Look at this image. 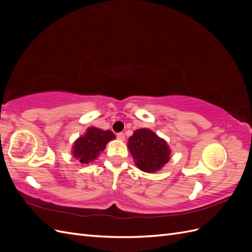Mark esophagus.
<instances>
[{
	"label": "esophagus",
	"instance_id": "esophagus-1",
	"mask_svg": "<svg viewBox=\"0 0 252 252\" xmlns=\"http://www.w3.org/2000/svg\"><path fill=\"white\" fill-rule=\"evenodd\" d=\"M117 138H118L119 140H121V141H124V140H125V133L119 132V133L117 134Z\"/></svg>",
	"mask_w": 252,
	"mask_h": 252
}]
</instances>
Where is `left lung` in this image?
<instances>
[{
    "label": "left lung",
    "instance_id": "obj_1",
    "mask_svg": "<svg viewBox=\"0 0 252 252\" xmlns=\"http://www.w3.org/2000/svg\"><path fill=\"white\" fill-rule=\"evenodd\" d=\"M128 148L136 166L145 172H155L169 161L168 145L149 129H138L129 138Z\"/></svg>",
    "mask_w": 252,
    "mask_h": 252
}]
</instances>
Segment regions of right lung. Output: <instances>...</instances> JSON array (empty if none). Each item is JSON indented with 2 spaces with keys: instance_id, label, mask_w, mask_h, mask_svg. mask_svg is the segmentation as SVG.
<instances>
[{
  "instance_id": "1",
  "label": "right lung",
  "mask_w": 252,
  "mask_h": 252,
  "mask_svg": "<svg viewBox=\"0 0 252 252\" xmlns=\"http://www.w3.org/2000/svg\"><path fill=\"white\" fill-rule=\"evenodd\" d=\"M114 138L116 135L110 130L104 131L95 127H90L85 135L75 141L72 151L73 157L82 164H89L105 149L106 144Z\"/></svg>"
}]
</instances>
